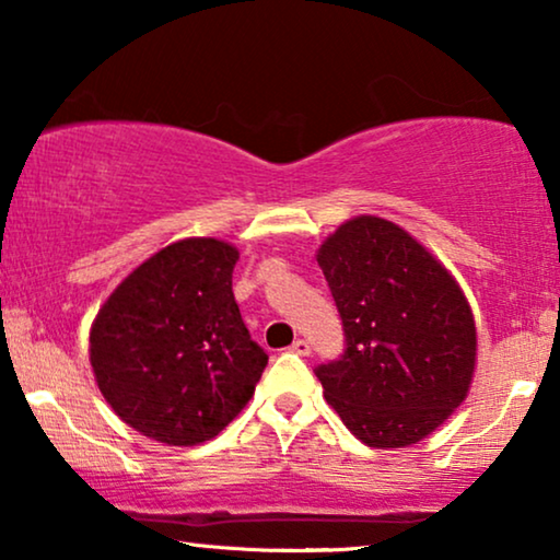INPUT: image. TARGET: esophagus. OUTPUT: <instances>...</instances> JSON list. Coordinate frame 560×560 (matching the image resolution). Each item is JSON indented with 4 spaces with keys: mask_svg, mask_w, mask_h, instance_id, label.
<instances>
[{
    "mask_svg": "<svg viewBox=\"0 0 560 560\" xmlns=\"http://www.w3.org/2000/svg\"><path fill=\"white\" fill-rule=\"evenodd\" d=\"M290 351H295V354H301V357H308L311 354V343L305 341V339H298V341H293V347H290Z\"/></svg>",
    "mask_w": 560,
    "mask_h": 560,
    "instance_id": "1",
    "label": "esophagus"
}]
</instances>
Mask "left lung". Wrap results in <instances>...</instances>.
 Here are the masks:
<instances>
[{"label": "left lung", "mask_w": 560, "mask_h": 560, "mask_svg": "<svg viewBox=\"0 0 560 560\" xmlns=\"http://www.w3.org/2000/svg\"><path fill=\"white\" fill-rule=\"evenodd\" d=\"M347 349L316 377L343 425L372 448L431 435L471 387L477 326L446 267L393 221L357 217L318 249Z\"/></svg>", "instance_id": "obj_1"}]
</instances>
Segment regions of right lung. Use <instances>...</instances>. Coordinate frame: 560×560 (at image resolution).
Returning a JSON list of instances; mask_svg holds the SVG:
<instances>
[{
  "label": "right lung",
  "mask_w": 560,
  "mask_h": 560,
  "mask_svg": "<svg viewBox=\"0 0 560 560\" xmlns=\"http://www.w3.org/2000/svg\"><path fill=\"white\" fill-rule=\"evenodd\" d=\"M236 259V247L211 236L167 244L119 282L91 324L104 400L152 441H211L255 395L267 354L234 301Z\"/></svg>",
  "instance_id": "right-lung-1"
}]
</instances>
